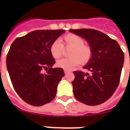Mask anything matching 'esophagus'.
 <instances>
[{
    "mask_svg": "<svg viewBox=\"0 0 130 130\" xmlns=\"http://www.w3.org/2000/svg\"><path fill=\"white\" fill-rule=\"evenodd\" d=\"M64 73H65V74H67V73H68L69 72H70V71L68 70H64Z\"/></svg>",
    "mask_w": 130,
    "mask_h": 130,
    "instance_id": "esophagus-1",
    "label": "esophagus"
}]
</instances>
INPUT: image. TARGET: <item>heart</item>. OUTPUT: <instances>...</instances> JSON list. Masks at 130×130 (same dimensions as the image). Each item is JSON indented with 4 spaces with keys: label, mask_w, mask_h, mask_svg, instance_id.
<instances>
[{
    "label": "heart",
    "mask_w": 130,
    "mask_h": 130,
    "mask_svg": "<svg viewBox=\"0 0 130 130\" xmlns=\"http://www.w3.org/2000/svg\"><path fill=\"white\" fill-rule=\"evenodd\" d=\"M62 41V43L58 40H55L49 47L50 53L55 59L62 57L64 47L71 48L68 52L70 57L57 61V66L58 68L71 70L81 62L83 64L88 63L92 57V48L85 44V40L81 36L75 34H68L63 36Z\"/></svg>",
    "instance_id": "heart-1"
}]
</instances>
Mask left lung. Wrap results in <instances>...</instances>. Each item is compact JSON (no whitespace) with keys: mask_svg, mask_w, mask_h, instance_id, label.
<instances>
[{"mask_svg":"<svg viewBox=\"0 0 130 130\" xmlns=\"http://www.w3.org/2000/svg\"><path fill=\"white\" fill-rule=\"evenodd\" d=\"M70 31L85 39L93 50L92 57L83 67L88 72H73L74 96L86 105L103 104L119 86L124 61L123 51L116 40L100 31L90 28Z\"/></svg>","mask_w":130,"mask_h":130,"instance_id":"obj_1","label":"left lung"}]
</instances>
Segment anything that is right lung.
Wrapping results in <instances>:
<instances>
[{
  "label": "right lung",
  "instance_id": "1",
  "mask_svg": "<svg viewBox=\"0 0 130 130\" xmlns=\"http://www.w3.org/2000/svg\"><path fill=\"white\" fill-rule=\"evenodd\" d=\"M64 30H38L13 41L7 54L6 66L16 92L26 103L42 106L51 102L64 75L49 51L53 41ZM43 69L46 73H43Z\"/></svg>",
  "mask_w": 130,
  "mask_h": 130
}]
</instances>
